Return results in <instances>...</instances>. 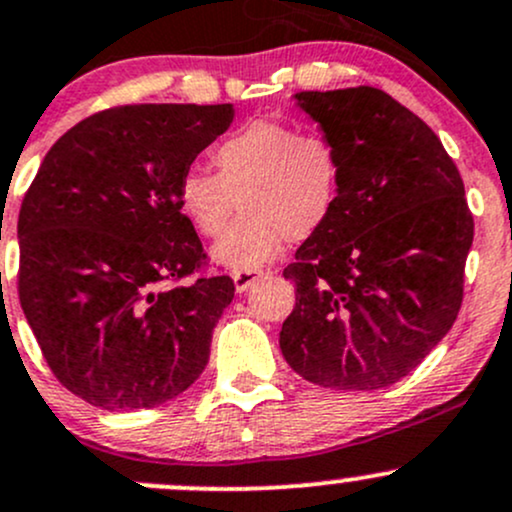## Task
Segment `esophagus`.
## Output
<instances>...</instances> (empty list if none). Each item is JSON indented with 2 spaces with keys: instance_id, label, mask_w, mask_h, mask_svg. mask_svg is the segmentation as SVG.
<instances>
[{
  "instance_id": "obj_1",
  "label": "esophagus",
  "mask_w": 512,
  "mask_h": 512,
  "mask_svg": "<svg viewBox=\"0 0 512 512\" xmlns=\"http://www.w3.org/2000/svg\"><path fill=\"white\" fill-rule=\"evenodd\" d=\"M255 279H260V272H255V269H247V272H235L233 274L235 291H238V294H243V291L250 289Z\"/></svg>"
}]
</instances>
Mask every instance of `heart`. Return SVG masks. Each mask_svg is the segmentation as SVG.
Returning <instances> with one entry per match:
<instances>
[{
  "instance_id": "b5f03b06",
  "label": "heart",
  "mask_w": 512,
  "mask_h": 512,
  "mask_svg": "<svg viewBox=\"0 0 512 512\" xmlns=\"http://www.w3.org/2000/svg\"><path fill=\"white\" fill-rule=\"evenodd\" d=\"M216 174L187 172L177 184L182 216L201 238H218L238 200L244 216L211 247L216 265L257 269L286 240L313 238L338 209L342 162L318 133L277 119H252L213 148Z\"/></svg>"
}]
</instances>
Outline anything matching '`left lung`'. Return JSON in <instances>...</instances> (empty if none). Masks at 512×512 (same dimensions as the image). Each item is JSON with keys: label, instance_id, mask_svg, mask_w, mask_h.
<instances>
[{"label": "left lung", "instance_id": "1", "mask_svg": "<svg viewBox=\"0 0 512 512\" xmlns=\"http://www.w3.org/2000/svg\"><path fill=\"white\" fill-rule=\"evenodd\" d=\"M338 148L342 192L284 277L296 306L279 347L311 384L374 391L430 355L457 320L474 218L440 138L374 87L299 92Z\"/></svg>", "mask_w": 512, "mask_h": 512}]
</instances>
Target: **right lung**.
Masks as SVG:
<instances>
[{
    "instance_id": "obj_1",
    "label": "right lung",
    "mask_w": 512,
    "mask_h": 512,
    "mask_svg": "<svg viewBox=\"0 0 512 512\" xmlns=\"http://www.w3.org/2000/svg\"><path fill=\"white\" fill-rule=\"evenodd\" d=\"M233 104L106 109L65 133L19 211V299L48 367L104 411L155 408L199 379L233 279L162 286L204 260L177 204Z\"/></svg>"
}]
</instances>
